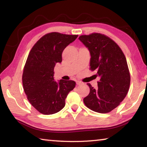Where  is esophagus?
Wrapping results in <instances>:
<instances>
[{
    "label": "esophagus",
    "instance_id": "obj_1",
    "mask_svg": "<svg viewBox=\"0 0 147 147\" xmlns=\"http://www.w3.org/2000/svg\"><path fill=\"white\" fill-rule=\"evenodd\" d=\"M76 83L77 85H80V84H82V83L80 81H76Z\"/></svg>",
    "mask_w": 147,
    "mask_h": 147
}]
</instances>
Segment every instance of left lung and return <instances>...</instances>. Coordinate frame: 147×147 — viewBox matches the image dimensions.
<instances>
[{
    "label": "left lung",
    "instance_id": "obj_1",
    "mask_svg": "<svg viewBox=\"0 0 147 147\" xmlns=\"http://www.w3.org/2000/svg\"><path fill=\"white\" fill-rule=\"evenodd\" d=\"M79 39L90 52V70L96 71L95 76L100 78L97 88L88 84L90 92L84 102L95 112H110L124 100L130 88L126 57L118 45L106 35H82Z\"/></svg>",
    "mask_w": 147,
    "mask_h": 147
}]
</instances>
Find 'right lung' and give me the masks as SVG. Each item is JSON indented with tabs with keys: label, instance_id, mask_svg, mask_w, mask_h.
I'll return each mask as SVG.
<instances>
[{
	"label": "right lung",
	"instance_id": "add662e5",
	"mask_svg": "<svg viewBox=\"0 0 147 147\" xmlns=\"http://www.w3.org/2000/svg\"><path fill=\"white\" fill-rule=\"evenodd\" d=\"M78 35L51 32L35 43L24 65L23 77L27 98L39 113H56L64 108L69 92L75 87L73 80H54V69L62 61V53Z\"/></svg>",
	"mask_w": 147,
	"mask_h": 147
}]
</instances>
